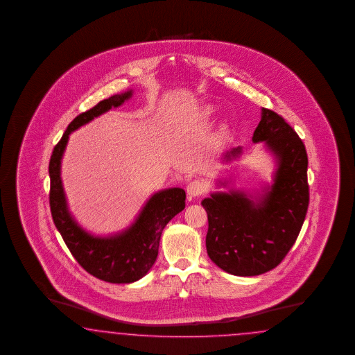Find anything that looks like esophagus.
I'll return each mask as SVG.
<instances>
[{"instance_id": "obj_1", "label": "esophagus", "mask_w": 355, "mask_h": 355, "mask_svg": "<svg viewBox=\"0 0 355 355\" xmlns=\"http://www.w3.org/2000/svg\"><path fill=\"white\" fill-rule=\"evenodd\" d=\"M207 186L203 181L200 180H193L191 182L187 184L186 187V193H187V199L193 200V198H198L199 195L205 193Z\"/></svg>"}]
</instances>
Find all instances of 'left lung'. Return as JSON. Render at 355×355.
Returning a JSON list of instances; mask_svg holds the SVG:
<instances>
[{
    "label": "left lung",
    "instance_id": "obj_1",
    "mask_svg": "<svg viewBox=\"0 0 355 355\" xmlns=\"http://www.w3.org/2000/svg\"><path fill=\"white\" fill-rule=\"evenodd\" d=\"M254 143L264 144L273 157L272 182L260 191L234 189L232 177L218 180L216 191L202 200L208 215L205 246L218 268L234 276H258L276 268L301 232L309 208L307 152L297 132L277 113L261 107ZM242 147L221 160H236Z\"/></svg>",
    "mask_w": 355,
    "mask_h": 355
}]
</instances>
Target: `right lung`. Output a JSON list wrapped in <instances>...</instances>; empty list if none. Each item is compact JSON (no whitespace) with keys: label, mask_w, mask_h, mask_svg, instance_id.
I'll use <instances>...</instances> for the list:
<instances>
[{"label":"right lung","mask_w":355,"mask_h":355,"mask_svg":"<svg viewBox=\"0 0 355 355\" xmlns=\"http://www.w3.org/2000/svg\"><path fill=\"white\" fill-rule=\"evenodd\" d=\"M131 96L132 89L113 95L73 119L49 162V205L54 225L76 261L89 275L112 284H131L148 273L157 258L164 227L186 205L183 189H164L150 195L132 224L109 236L92 234L70 212L61 178V162L70 134L112 107H121Z\"/></svg>","instance_id":"obj_1"}]
</instances>
